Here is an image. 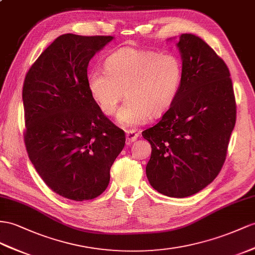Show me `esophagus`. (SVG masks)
Instances as JSON below:
<instances>
[{
  "instance_id": "obj_1",
  "label": "esophagus",
  "mask_w": 255,
  "mask_h": 255,
  "mask_svg": "<svg viewBox=\"0 0 255 255\" xmlns=\"http://www.w3.org/2000/svg\"><path fill=\"white\" fill-rule=\"evenodd\" d=\"M139 136V133L135 132L134 130H128V131H126V143L129 145L131 144L132 142H134L136 139H138Z\"/></svg>"
}]
</instances>
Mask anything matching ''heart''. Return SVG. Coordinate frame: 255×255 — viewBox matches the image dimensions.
Segmentation results:
<instances>
[{"instance_id": "heart-1", "label": "heart", "mask_w": 255, "mask_h": 255, "mask_svg": "<svg viewBox=\"0 0 255 255\" xmlns=\"http://www.w3.org/2000/svg\"><path fill=\"white\" fill-rule=\"evenodd\" d=\"M106 71L88 72L87 87L101 112L113 115L127 97L117 123L123 127L139 126L149 117H159L170 109L183 77L182 63L173 55L134 47H122L104 61Z\"/></svg>"}]
</instances>
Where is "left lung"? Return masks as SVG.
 Wrapping results in <instances>:
<instances>
[{"label": "left lung", "instance_id": "obj_1", "mask_svg": "<svg viewBox=\"0 0 255 255\" xmlns=\"http://www.w3.org/2000/svg\"><path fill=\"white\" fill-rule=\"evenodd\" d=\"M177 47L183 68L178 95L142 135L152 146L149 184L168 197L184 198L204 190L221 171L236 123V102L230 70L206 42L185 33Z\"/></svg>", "mask_w": 255, "mask_h": 255}]
</instances>
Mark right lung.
I'll use <instances>...</instances> for the list:
<instances>
[{"mask_svg": "<svg viewBox=\"0 0 255 255\" xmlns=\"http://www.w3.org/2000/svg\"><path fill=\"white\" fill-rule=\"evenodd\" d=\"M113 38L60 35L24 78L29 158L46 185L67 199L89 200L106 191L125 146V132L104 116L87 87L90 59Z\"/></svg>", "mask_w": 255, "mask_h": 255, "instance_id": "obj_1", "label": "right lung"}]
</instances>
